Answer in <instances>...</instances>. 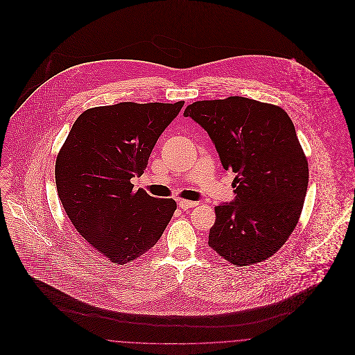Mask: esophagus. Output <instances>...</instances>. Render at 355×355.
<instances>
[{
  "mask_svg": "<svg viewBox=\"0 0 355 355\" xmlns=\"http://www.w3.org/2000/svg\"><path fill=\"white\" fill-rule=\"evenodd\" d=\"M178 205H179V207H180V209L186 210V209H190V207H196V206L198 205V202H194V201H184V200H180V201L178 202Z\"/></svg>",
  "mask_w": 355,
  "mask_h": 355,
  "instance_id": "esophagus-1",
  "label": "esophagus"
}]
</instances>
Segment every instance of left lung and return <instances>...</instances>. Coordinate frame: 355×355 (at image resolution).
<instances>
[{"instance_id":"obj_1","label":"left lung","mask_w":355,"mask_h":355,"mask_svg":"<svg viewBox=\"0 0 355 355\" xmlns=\"http://www.w3.org/2000/svg\"><path fill=\"white\" fill-rule=\"evenodd\" d=\"M191 117L210 137L235 198L214 207L209 246L234 265L265 261L288 239L304 207L309 168L288 114L245 97L197 101Z\"/></svg>"}]
</instances>
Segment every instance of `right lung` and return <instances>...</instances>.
<instances>
[{
    "label": "right lung",
    "instance_id": "obj_1",
    "mask_svg": "<svg viewBox=\"0 0 355 355\" xmlns=\"http://www.w3.org/2000/svg\"><path fill=\"white\" fill-rule=\"evenodd\" d=\"M176 103L120 102L83 112L55 159V186L69 220L113 263L150 250L176 202L158 200L131 179L141 176L159 135L179 114Z\"/></svg>",
    "mask_w": 355,
    "mask_h": 355
}]
</instances>
